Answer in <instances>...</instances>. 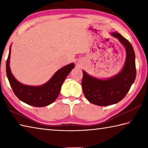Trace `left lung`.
Masks as SVG:
<instances>
[{"mask_svg": "<svg viewBox=\"0 0 148 148\" xmlns=\"http://www.w3.org/2000/svg\"><path fill=\"white\" fill-rule=\"evenodd\" d=\"M111 35L117 38L126 49V60L122 70L115 76L100 79L83 71L82 88L86 99L93 104L107 106L114 104L126 96L136 77V56L128 40L117 32Z\"/></svg>", "mask_w": 148, "mask_h": 148, "instance_id": "1", "label": "left lung"}]
</instances>
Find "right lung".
Returning <instances> with one entry per match:
<instances>
[{
    "label": "right lung",
    "instance_id": "obj_1",
    "mask_svg": "<svg viewBox=\"0 0 148 148\" xmlns=\"http://www.w3.org/2000/svg\"><path fill=\"white\" fill-rule=\"evenodd\" d=\"M10 55L11 46L6 62V74L13 92L21 101L35 107H45L54 102L59 95L65 78L74 68V64L71 63L56 71L51 79L42 85H25L16 79L11 73L9 66Z\"/></svg>",
    "mask_w": 148,
    "mask_h": 148
}]
</instances>
